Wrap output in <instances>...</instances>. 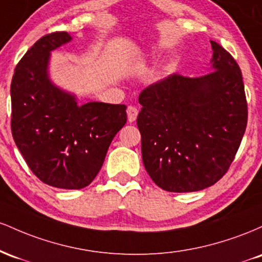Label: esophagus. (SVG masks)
<instances>
[{"mask_svg": "<svg viewBox=\"0 0 262 262\" xmlns=\"http://www.w3.org/2000/svg\"><path fill=\"white\" fill-rule=\"evenodd\" d=\"M127 114H128V121L129 123H133L137 119L138 116V108L134 106H129L127 108Z\"/></svg>", "mask_w": 262, "mask_h": 262, "instance_id": "1", "label": "esophagus"}]
</instances>
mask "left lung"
<instances>
[{
  "label": "left lung",
  "mask_w": 262,
  "mask_h": 262,
  "mask_svg": "<svg viewBox=\"0 0 262 262\" xmlns=\"http://www.w3.org/2000/svg\"><path fill=\"white\" fill-rule=\"evenodd\" d=\"M210 73L171 75L139 95L137 124L149 176L169 192H196L214 185L234 160L248 123L242 71L210 40Z\"/></svg>",
  "instance_id": "8db88e82"
}]
</instances>
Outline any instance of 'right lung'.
<instances>
[{
  "label": "right lung",
  "mask_w": 262,
  "mask_h": 262,
  "mask_svg": "<svg viewBox=\"0 0 262 262\" xmlns=\"http://www.w3.org/2000/svg\"><path fill=\"white\" fill-rule=\"evenodd\" d=\"M73 40L69 33L44 35L25 54L11 83L12 135L29 169L56 188L89 186L103 165L127 106L79 104L77 96L53 82L52 52Z\"/></svg>",
  "instance_id": "right-lung-1"
}]
</instances>
